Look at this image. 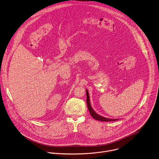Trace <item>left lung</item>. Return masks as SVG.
Listing matches in <instances>:
<instances>
[{
    "label": "left lung",
    "mask_w": 159,
    "mask_h": 159,
    "mask_svg": "<svg viewBox=\"0 0 159 159\" xmlns=\"http://www.w3.org/2000/svg\"><path fill=\"white\" fill-rule=\"evenodd\" d=\"M86 93H87V107L89 111V112L91 115V116L95 120H99V121H102V122H110V121H115L118 119H108L106 117H103L98 114H97L92 108L90 103V98H89V92L86 89Z\"/></svg>",
    "instance_id": "left-lung-1"
}]
</instances>
